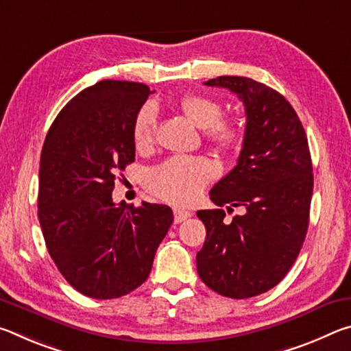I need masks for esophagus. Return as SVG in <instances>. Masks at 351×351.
Returning <instances> with one entry per match:
<instances>
[{
  "label": "esophagus",
  "instance_id": "34e87169",
  "mask_svg": "<svg viewBox=\"0 0 351 351\" xmlns=\"http://www.w3.org/2000/svg\"><path fill=\"white\" fill-rule=\"evenodd\" d=\"M192 213L186 209H180V207H175L173 209V217H175V223H182L184 219H187Z\"/></svg>",
  "mask_w": 351,
  "mask_h": 351
}]
</instances>
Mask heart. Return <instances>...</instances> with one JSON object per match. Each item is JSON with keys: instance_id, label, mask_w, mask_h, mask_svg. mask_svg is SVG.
<instances>
[{"instance_id": "heart-1", "label": "heart", "mask_w": 351, "mask_h": 351, "mask_svg": "<svg viewBox=\"0 0 351 351\" xmlns=\"http://www.w3.org/2000/svg\"><path fill=\"white\" fill-rule=\"evenodd\" d=\"M181 108L198 127L206 128L212 144L232 150L241 145L245 128L237 119H221L223 105L203 94H189L181 99ZM158 128V108L153 102L142 105L133 123V141L138 148L152 145ZM217 165L204 156L176 154L148 170L147 187L156 197L169 203L189 204L199 197L217 176Z\"/></svg>"}]
</instances>
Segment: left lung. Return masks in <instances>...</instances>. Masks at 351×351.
Masks as SVG:
<instances>
[{"instance_id": "1", "label": "left lung", "mask_w": 351, "mask_h": 351, "mask_svg": "<svg viewBox=\"0 0 351 351\" xmlns=\"http://www.w3.org/2000/svg\"><path fill=\"white\" fill-rule=\"evenodd\" d=\"M204 85L239 96L246 130L237 165L209 193L218 209L197 213L206 226L197 269L215 293L247 299L274 288L304 245L313 197L310 147L299 116L280 93L237 75ZM224 205L245 212L226 225Z\"/></svg>"}]
</instances>
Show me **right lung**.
I'll list each match as a JSON object with an SVG mask.
<instances>
[{
    "label": "right lung",
    "instance_id": "right-lung-1",
    "mask_svg": "<svg viewBox=\"0 0 351 351\" xmlns=\"http://www.w3.org/2000/svg\"><path fill=\"white\" fill-rule=\"evenodd\" d=\"M144 83L102 80L63 106L40 158L38 219L51 258L71 287L116 299L141 287L173 223L169 206L112 203L119 171L134 161L133 123Z\"/></svg>",
    "mask_w": 351,
    "mask_h": 351
}]
</instances>
